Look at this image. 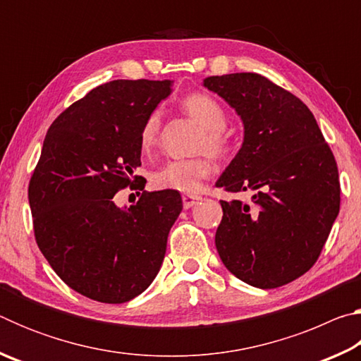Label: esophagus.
<instances>
[{"label":"esophagus","mask_w":361,"mask_h":361,"mask_svg":"<svg viewBox=\"0 0 361 361\" xmlns=\"http://www.w3.org/2000/svg\"><path fill=\"white\" fill-rule=\"evenodd\" d=\"M202 199L199 194H183V207L185 209H191L192 205H195L199 200Z\"/></svg>","instance_id":"34e87169"}]
</instances>
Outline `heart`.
I'll use <instances>...</instances> for the list:
<instances>
[{
  "mask_svg": "<svg viewBox=\"0 0 361 361\" xmlns=\"http://www.w3.org/2000/svg\"><path fill=\"white\" fill-rule=\"evenodd\" d=\"M181 111L189 119L200 126V133L195 142L194 151L202 152L191 159L170 161L166 166L152 173V185L157 189H175L181 192H195L202 180L212 172V161L207 152L213 157H224L231 149V137L226 132V113L223 106L207 94H189L180 103ZM162 133V116L152 111L145 119L140 130V145L143 151L154 149Z\"/></svg>",
  "mask_w": 361,
  "mask_h": 361,
  "instance_id": "heart-1",
  "label": "heart"
}]
</instances>
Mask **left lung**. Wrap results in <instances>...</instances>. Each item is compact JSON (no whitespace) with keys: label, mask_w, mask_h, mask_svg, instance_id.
<instances>
[{"label":"left lung","mask_w":361,"mask_h":361,"mask_svg":"<svg viewBox=\"0 0 361 361\" xmlns=\"http://www.w3.org/2000/svg\"><path fill=\"white\" fill-rule=\"evenodd\" d=\"M207 89L243 121L242 148L216 181L252 202L219 200V258L237 279L269 290L312 267L339 213L338 164L304 103L258 73L210 76Z\"/></svg>","instance_id":"1"}]
</instances>
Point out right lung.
Masks as SVG:
<instances>
[{
	"instance_id": "obj_1",
	"label": "right lung",
	"mask_w": 361,
	"mask_h": 361,
	"mask_svg": "<svg viewBox=\"0 0 361 361\" xmlns=\"http://www.w3.org/2000/svg\"><path fill=\"white\" fill-rule=\"evenodd\" d=\"M170 85L148 79L97 85L52 122L30 178L41 253L70 288L94 301L127 302L148 288L183 209L173 189L148 192L145 185L130 209L113 200L142 178L133 175L142 166L140 130Z\"/></svg>"
}]
</instances>
